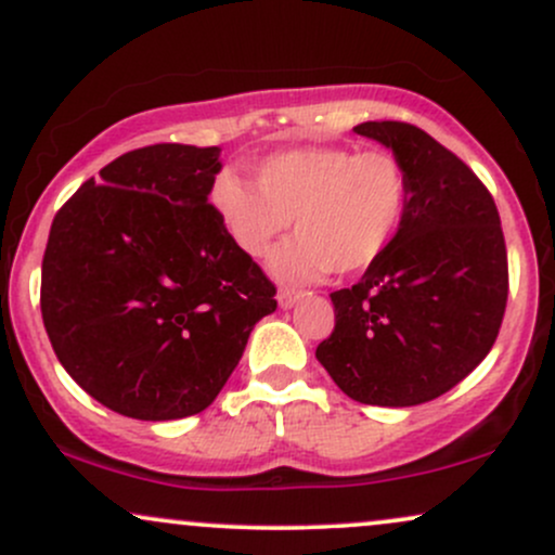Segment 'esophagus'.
Here are the masks:
<instances>
[{
    "instance_id": "1",
    "label": "esophagus",
    "mask_w": 555,
    "mask_h": 555,
    "mask_svg": "<svg viewBox=\"0 0 555 555\" xmlns=\"http://www.w3.org/2000/svg\"><path fill=\"white\" fill-rule=\"evenodd\" d=\"M299 295H302V292H295V289H282L276 295V299H279V305H282V308H292V305L297 302L299 299Z\"/></svg>"
}]
</instances>
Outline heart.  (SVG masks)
<instances>
[{
  "label": "heart",
  "mask_w": 555,
  "mask_h": 555,
  "mask_svg": "<svg viewBox=\"0 0 555 555\" xmlns=\"http://www.w3.org/2000/svg\"><path fill=\"white\" fill-rule=\"evenodd\" d=\"M412 201L410 169L391 151L308 145L266 156L256 184L221 171L211 203L221 227L247 258H263L286 227L271 269L284 282H313L371 269L397 240Z\"/></svg>",
  "instance_id": "heart-1"
}]
</instances>
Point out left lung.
<instances>
[{"mask_svg": "<svg viewBox=\"0 0 555 555\" xmlns=\"http://www.w3.org/2000/svg\"><path fill=\"white\" fill-rule=\"evenodd\" d=\"M410 169L397 240L349 289L315 358L360 404L412 406L467 378L499 336L508 260L493 195L460 156L410 122H362Z\"/></svg>", "mask_w": 555, "mask_h": 555, "instance_id": "1", "label": "left lung"}]
</instances>
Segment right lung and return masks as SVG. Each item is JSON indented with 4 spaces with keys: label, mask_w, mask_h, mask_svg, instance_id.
I'll list each match as a JSON object with an SVG mask.
<instances>
[{
    "label": "right lung",
    "mask_w": 555,
    "mask_h": 555,
    "mask_svg": "<svg viewBox=\"0 0 555 555\" xmlns=\"http://www.w3.org/2000/svg\"><path fill=\"white\" fill-rule=\"evenodd\" d=\"M219 169L216 145H145L82 182L52 221L49 341L75 384L125 417L206 410L276 310V286L208 203Z\"/></svg>",
    "instance_id": "right-lung-1"
}]
</instances>
